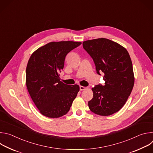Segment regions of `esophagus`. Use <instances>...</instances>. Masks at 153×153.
<instances>
[{
    "instance_id": "34e87169",
    "label": "esophagus",
    "mask_w": 153,
    "mask_h": 153,
    "mask_svg": "<svg viewBox=\"0 0 153 153\" xmlns=\"http://www.w3.org/2000/svg\"><path fill=\"white\" fill-rule=\"evenodd\" d=\"M86 89H87V87L83 86H80V91H83V90H86Z\"/></svg>"
}]
</instances>
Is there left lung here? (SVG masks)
Listing matches in <instances>:
<instances>
[{
	"mask_svg": "<svg viewBox=\"0 0 153 153\" xmlns=\"http://www.w3.org/2000/svg\"><path fill=\"white\" fill-rule=\"evenodd\" d=\"M83 47L92 57L97 73L105 74V85L92 88L90 110L100 116L111 115L123 106L133 88L134 76L129 54L119 43L105 38L84 41Z\"/></svg>",
	"mask_w": 153,
	"mask_h": 153,
	"instance_id": "1",
	"label": "left lung"
}]
</instances>
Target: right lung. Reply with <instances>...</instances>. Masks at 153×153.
<instances>
[{"label": "right lung", "instance_id": "add662e5", "mask_svg": "<svg viewBox=\"0 0 153 153\" xmlns=\"http://www.w3.org/2000/svg\"><path fill=\"white\" fill-rule=\"evenodd\" d=\"M81 43L51 42L31 54L26 69V85L42 115L58 118L69 111L80 88L78 85H68L60 81L59 73L63 68L67 54Z\"/></svg>", "mask_w": 153, "mask_h": 153}]
</instances>
